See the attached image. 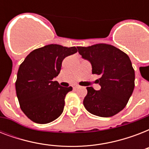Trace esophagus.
<instances>
[{
    "label": "esophagus",
    "instance_id": "obj_1",
    "mask_svg": "<svg viewBox=\"0 0 149 149\" xmlns=\"http://www.w3.org/2000/svg\"><path fill=\"white\" fill-rule=\"evenodd\" d=\"M72 88H73V89H78V88H79V85H77V84H76V85H73V86H72Z\"/></svg>",
    "mask_w": 149,
    "mask_h": 149
}]
</instances>
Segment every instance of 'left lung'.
<instances>
[{
    "mask_svg": "<svg viewBox=\"0 0 149 149\" xmlns=\"http://www.w3.org/2000/svg\"><path fill=\"white\" fill-rule=\"evenodd\" d=\"M77 49L82 58L91 63L92 73L100 76V91L86 87L85 108L98 117L115 115L125 108L134 91V70L130 58L118 48L103 43Z\"/></svg>",
    "mask_w": 149,
    "mask_h": 149,
    "instance_id": "8db88e82",
    "label": "left lung"
}]
</instances>
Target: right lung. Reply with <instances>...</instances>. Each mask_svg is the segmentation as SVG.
<instances>
[{
    "label": "right lung",
    "mask_w": 149,
    "mask_h": 149,
    "mask_svg": "<svg viewBox=\"0 0 149 149\" xmlns=\"http://www.w3.org/2000/svg\"><path fill=\"white\" fill-rule=\"evenodd\" d=\"M77 52L76 47L50 44L30 52L20 65L15 88L22 111L32 121L47 124L62 114L65 97L72 86L54 81L63 60Z\"/></svg>",
    "instance_id": "1"
}]
</instances>
